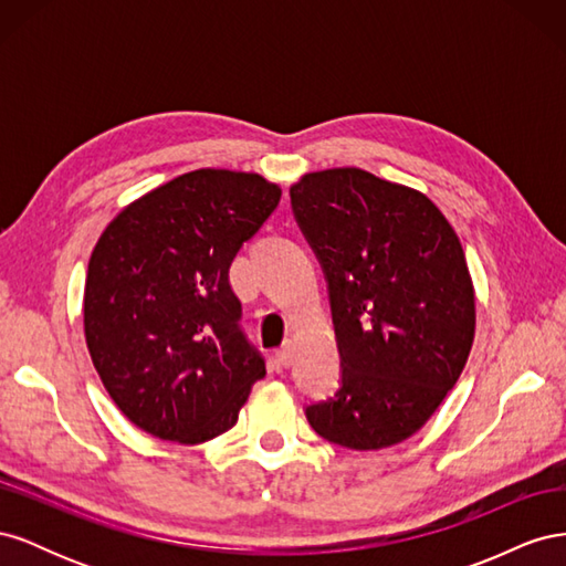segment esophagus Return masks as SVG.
Masks as SVG:
<instances>
[{
	"mask_svg": "<svg viewBox=\"0 0 566 566\" xmlns=\"http://www.w3.org/2000/svg\"><path fill=\"white\" fill-rule=\"evenodd\" d=\"M276 361H279L283 368H287L290 364H293V345H290V342H285V345L276 352Z\"/></svg>",
	"mask_w": 566,
	"mask_h": 566,
	"instance_id": "1",
	"label": "esophagus"
}]
</instances>
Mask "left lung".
Instances as JSON below:
<instances>
[{"label": "left lung", "mask_w": 566, "mask_h": 566, "mask_svg": "<svg viewBox=\"0 0 566 566\" xmlns=\"http://www.w3.org/2000/svg\"><path fill=\"white\" fill-rule=\"evenodd\" d=\"M328 281L342 380L306 406L314 432L354 451L413 437L458 382L474 339V287L449 219L424 193L358 167L290 186Z\"/></svg>", "instance_id": "left-lung-1"}]
</instances>
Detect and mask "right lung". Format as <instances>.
<instances>
[{
    "mask_svg": "<svg viewBox=\"0 0 566 566\" xmlns=\"http://www.w3.org/2000/svg\"><path fill=\"white\" fill-rule=\"evenodd\" d=\"M279 184L196 169L129 202L92 252L84 337L111 399L139 430L179 443L235 424L264 356L241 331L229 266L276 210Z\"/></svg>",
    "mask_w": 566,
    "mask_h": 566,
    "instance_id": "add662e5",
    "label": "right lung"
}]
</instances>
